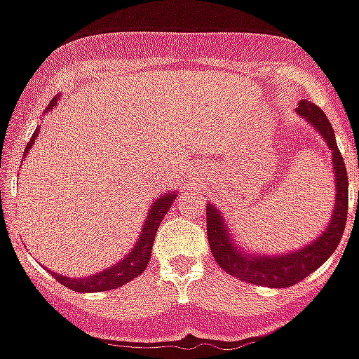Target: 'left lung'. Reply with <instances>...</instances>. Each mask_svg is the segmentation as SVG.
I'll return each instance as SVG.
<instances>
[{
    "label": "left lung",
    "mask_w": 359,
    "mask_h": 359,
    "mask_svg": "<svg viewBox=\"0 0 359 359\" xmlns=\"http://www.w3.org/2000/svg\"><path fill=\"white\" fill-rule=\"evenodd\" d=\"M296 114L317 130L332 151V169H334L332 173L335 177V203L332 218L323 233L300 250L266 255V253H257L240 248V244H236V240L231 235V227L225 222L224 214L219 212L218 207L208 203L207 235L214 259L225 272L245 283L272 287V289L292 287L328 261L330 255L337 250L345 231L346 214H348V177H346L343 156L337 149L334 128L323 109L306 98L298 104Z\"/></svg>",
    "instance_id": "8db88e82"
}]
</instances>
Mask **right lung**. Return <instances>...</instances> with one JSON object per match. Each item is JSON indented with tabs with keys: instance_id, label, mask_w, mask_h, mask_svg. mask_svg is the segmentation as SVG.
I'll return each instance as SVG.
<instances>
[{
	"instance_id": "add662e5",
	"label": "right lung",
	"mask_w": 359,
	"mask_h": 359,
	"mask_svg": "<svg viewBox=\"0 0 359 359\" xmlns=\"http://www.w3.org/2000/svg\"><path fill=\"white\" fill-rule=\"evenodd\" d=\"M61 98V95H57L55 98H52V102L48 104L46 111H52L53 106L57 104V100ZM41 130L36 128L31 135V140L27 141V147H25V154L33 145H35L36 135H39ZM175 197H177V191H168V194H162L158 196L156 201H152V207L149 208L147 212V218L143 222V227L140 231V238L134 244V248L128 251V255H124L117 264L114 266H108L102 272H97L89 276V278H69V276H61V273H55V279L59 283L69 287V289L76 290V292H102V290H111L117 289V287H123L124 283H130L132 279H135L143 270L147 268L149 261H151V251L152 244H154V236H156V231L162 224L163 216L168 214V210L173 205Z\"/></svg>"
}]
</instances>
